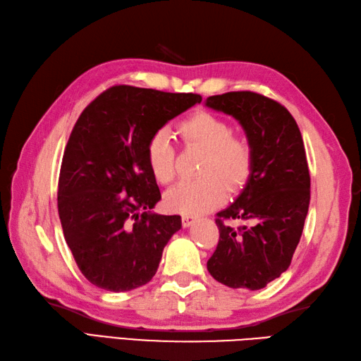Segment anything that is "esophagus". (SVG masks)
<instances>
[{"label": "esophagus", "mask_w": 361, "mask_h": 361, "mask_svg": "<svg viewBox=\"0 0 361 361\" xmlns=\"http://www.w3.org/2000/svg\"><path fill=\"white\" fill-rule=\"evenodd\" d=\"M181 221H183L184 228H189V226H192V223L195 221V216H194V215H183Z\"/></svg>", "instance_id": "1"}]
</instances>
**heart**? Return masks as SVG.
<instances>
[{
	"label": "heart",
	"instance_id": "obj_1",
	"mask_svg": "<svg viewBox=\"0 0 361 361\" xmlns=\"http://www.w3.org/2000/svg\"><path fill=\"white\" fill-rule=\"evenodd\" d=\"M177 133L186 146L204 149L200 173L167 192L166 206L173 212L197 215L216 207L226 197V186L238 189L246 184L254 166L252 146L245 137L232 135L231 124L221 116L198 111L177 124ZM146 164L154 180L169 184L175 177V147L164 129L154 132L146 145Z\"/></svg>",
	"mask_w": 361,
	"mask_h": 361
}]
</instances>
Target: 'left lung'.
Instances as JSON below:
<instances>
[{
  "label": "left lung",
  "mask_w": 361,
  "mask_h": 361,
  "mask_svg": "<svg viewBox=\"0 0 361 361\" xmlns=\"http://www.w3.org/2000/svg\"><path fill=\"white\" fill-rule=\"evenodd\" d=\"M206 106L232 115L254 152L245 189L216 214L220 240L207 271L233 289H263L288 269L303 232L311 200L303 138L286 107L255 92L214 95ZM226 219L251 224L235 230Z\"/></svg>",
  "instance_id": "8db88e82"
}]
</instances>
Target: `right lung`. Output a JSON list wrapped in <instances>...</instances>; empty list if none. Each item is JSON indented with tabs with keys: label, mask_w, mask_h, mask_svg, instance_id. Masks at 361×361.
<instances>
[{
	"label": "right lung",
	"mask_w": 361,
	"mask_h": 361,
	"mask_svg": "<svg viewBox=\"0 0 361 361\" xmlns=\"http://www.w3.org/2000/svg\"><path fill=\"white\" fill-rule=\"evenodd\" d=\"M201 102L197 94L114 86L75 123L58 180V214L81 274L124 292L149 283L180 215L150 209L161 200L146 164L154 132Z\"/></svg>",
	"instance_id": "add662e5"
}]
</instances>
